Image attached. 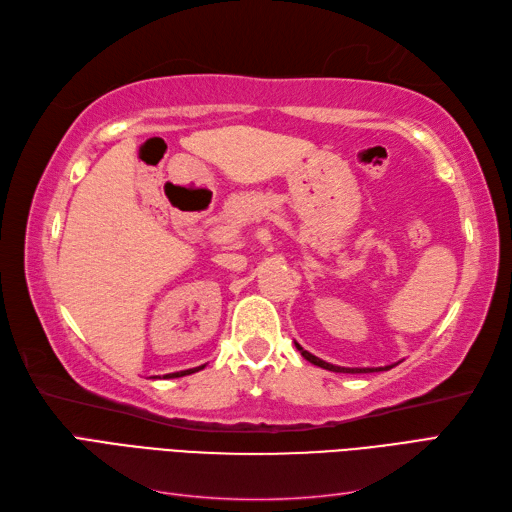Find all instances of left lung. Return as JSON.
<instances>
[{
  "mask_svg": "<svg viewBox=\"0 0 512 512\" xmlns=\"http://www.w3.org/2000/svg\"><path fill=\"white\" fill-rule=\"evenodd\" d=\"M294 346H297V350L303 354V359H307L312 365H318L322 369H329V371H335V374H371V371H384V369H391L393 365H386V367H339V365H333V363H327L318 359V356H314L312 352L303 350L297 342H294Z\"/></svg>",
  "mask_w": 512,
  "mask_h": 512,
  "instance_id": "8db88e82",
  "label": "left lung"
}]
</instances>
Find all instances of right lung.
<instances>
[{"label":"right lung","instance_id":"right-lung-1","mask_svg":"<svg viewBox=\"0 0 512 512\" xmlns=\"http://www.w3.org/2000/svg\"><path fill=\"white\" fill-rule=\"evenodd\" d=\"M203 367H205V365L192 367V369H183V371H175V374H168V376H164V378H181V376H190V374H194V371H200Z\"/></svg>","mask_w":512,"mask_h":512}]
</instances>
